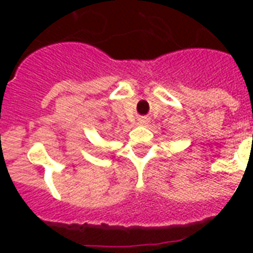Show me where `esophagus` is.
Masks as SVG:
<instances>
[{"label":"esophagus","instance_id":"obj_1","mask_svg":"<svg viewBox=\"0 0 253 253\" xmlns=\"http://www.w3.org/2000/svg\"><path fill=\"white\" fill-rule=\"evenodd\" d=\"M138 122H139L140 124H146V123H147V118H140V119L138 120Z\"/></svg>","mask_w":253,"mask_h":253}]
</instances>
